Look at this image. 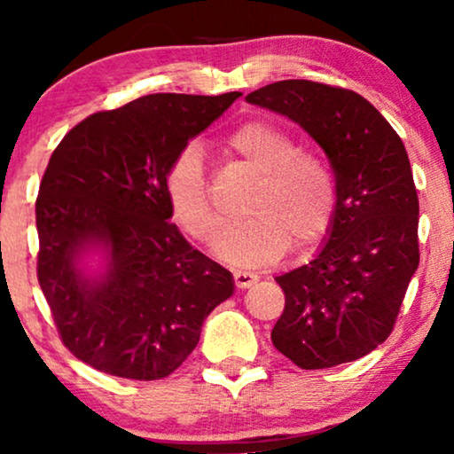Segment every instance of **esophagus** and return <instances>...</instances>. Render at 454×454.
Wrapping results in <instances>:
<instances>
[{"label":"esophagus","mask_w":454,"mask_h":454,"mask_svg":"<svg viewBox=\"0 0 454 454\" xmlns=\"http://www.w3.org/2000/svg\"><path fill=\"white\" fill-rule=\"evenodd\" d=\"M233 281L238 285V289H247L258 281V275H252V272H246V270H235Z\"/></svg>","instance_id":"esophagus-1"}]
</instances>
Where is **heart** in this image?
Instances as JSON below:
<instances>
[{
  "mask_svg": "<svg viewBox=\"0 0 454 454\" xmlns=\"http://www.w3.org/2000/svg\"><path fill=\"white\" fill-rule=\"evenodd\" d=\"M229 153L258 176L247 213L216 239V252L229 262L258 266L277 260L294 239L297 250L316 244L331 227L337 208V184L326 160L297 151L294 136L269 121H247L227 140ZM171 216L185 233L213 244L219 215L204 176L202 154L185 146L165 176Z\"/></svg>",
  "mask_w": 454,
  "mask_h": 454,
  "instance_id": "obj_1",
  "label": "heart"
}]
</instances>
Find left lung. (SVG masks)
I'll list each match as a JSON object with an SVG mask.
<instances>
[{
	"label": "left lung",
	"instance_id": "1",
	"mask_svg": "<svg viewBox=\"0 0 454 454\" xmlns=\"http://www.w3.org/2000/svg\"><path fill=\"white\" fill-rule=\"evenodd\" d=\"M246 101L306 129L337 184L325 246L275 278L285 309L272 345L303 370L368 356L393 333L419 264V202L403 140L374 105L347 89L281 80Z\"/></svg>",
	"mask_w": 454,
	"mask_h": 454
}]
</instances>
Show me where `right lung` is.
I'll use <instances>...</instances> for the list:
<instances>
[{"label":"right lung","instance_id":"add662e5","mask_svg":"<svg viewBox=\"0 0 454 454\" xmlns=\"http://www.w3.org/2000/svg\"><path fill=\"white\" fill-rule=\"evenodd\" d=\"M239 97H140L86 117L53 151L36 198V277L80 362L132 380L169 376L233 295L231 272L169 223L165 176ZM92 253L97 273L85 266Z\"/></svg>","mask_w":454,"mask_h":454}]
</instances>
